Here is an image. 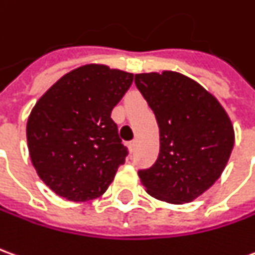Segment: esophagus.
<instances>
[{"instance_id": "esophagus-1", "label": "esophagus", "mask_w": 255, "mask_h": 255, "mask_svg": "<svg viewBox=\"0 0 255 255\" xmlns=\"http://www.w3.org/2000/svg\"><path fill=\"white\" fill-rule=\"evenodd\" d=\"M128 147H129V150L133 152L135 150V147H136V140H131L129 143H128Z\"/></svg>"}]
</instances>
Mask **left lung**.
I'll use <instances>...</instances> for the list:
<instances>
[{
  "label": "left lung",
  "mask_w": 255,
  "mask_h": 255,
  "mask_svg": "<svg viewBox=\"0 0 255 255\" xmlns=\"http://www.w3.org/2000/svg\"><path fill=\"white\" fill-rule=\"evenodd\" d=\"M136 88L153 110L160 153L150 168L138 171L146 192L182 204L213 186L235 143L232 123L210 92L175 72L135 74Z\"/></svg>",
  "instance_id": "obj_1"
}]
</instances>
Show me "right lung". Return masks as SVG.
I'll return each mask as SVG.
<instances>
[{"mask_svg":"<svg viewBox=\"0 0 255 255\" xmlns=\"http://www.w3.org/2000/svg\"><path fill=\"white\" fill-rule=\"evenodd\" d=\"M132 73L85 65L58 80L28 116L27 146L42 182L70 202L102 196L124 164L112 110L131 87Z\"/></svg>","mask_w":255,"mask_h":255,"instance_id":"1","label":"right lung"}]
</instances>
